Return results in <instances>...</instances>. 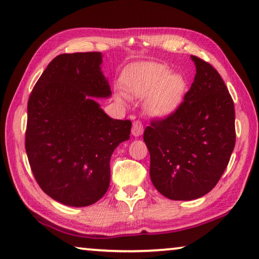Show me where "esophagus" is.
I'll return each instance as SVG.
<instances>
[{"mask_svg":"<svg viewBox=\"0 0 259 259\" xmlns=\"http://www.w3.org/2000/svg\"><path fill=\"white\" fill-rule=\"evenodd\" d=\"M143 131H144V129H143V125H142L141 122L136 121V122L133 123V129H131V134H133L135 137L141 136V135L143 134Z\"/></svg>","mask_w":259,"mask_h":259,"instance_id":"1","label":"esophagus"}]
</instances>
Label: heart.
Masks as SVG:
<instances>
[{"label":"heart","instance_id":"obj_1","mask_svg":"<svg viewBox=\"0 0 259 259\" xmlns=\"http://www.w3.org/2000/svg\"><path fill=\"white\" fill-rule=\"evenodd\" d=\"M122 86L124 94L117 93L115 95L118 105H125V96L146 100V109L150 115L166 118L180 105L185 81L164 65L143 63L126 69L122 76Z\"/></svg>","mask_w":259,"mask_h":259}]
</instances>
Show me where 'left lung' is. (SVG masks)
<instances>
[{"instance_id": "obj_1", "label": "left lung", "mask_w": 259, "mask_h": 259, "mask_svg": "<svg viewBox=\"0 0 259 259\" xmlns=\"http://www.w3.org/2000/svg\"><path fill=\"white\" fill-rule=\"evenodd\" d=\"M194 82L184 102L144 131L150 152V178L171 200L199 199L219 183L233 153L235 109L218 71L200 58Z\"/></svg>"}]
</instances>
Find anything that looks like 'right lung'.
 <instances>
[{"instance_id":"obj_1","label":"right lung","mask_w":259,"mask_h":259,"mask_svg":"<svg viewBox=\"0 0 259 259\" xmlns=\"http://www.w3.org/2000/svg\"><path fill=\"white\" fill-rule=\"evenodd\" d=\"M101 52L65 53L48 65L28 102L25 150L38 185L56 201L86 207L106 194L110 157L130 138L129 119L108 116Z\"/></svg>"}]
</instances>
